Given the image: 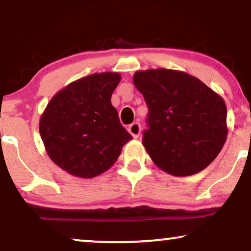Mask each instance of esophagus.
Instances as JSON below:
<instances>
[{
  "instance_id": "obj_1",
  "label": "esophagus",
  "mask_w": 251,
  "mask_h": 251,
  "mask_svg": "<svg viewBox=\"0 0 251 251\" xmlns=\"http://www.w3.org/2000/svg\"><path fill=\"white\" fill-rule=\"evenodd\" d=\"M128 131L130 132V135H131L133 138H138L140 135V131H142V128H140L139 123L135 122V123H131V125L129 126Z\"/></svg>"
}]
</instances>
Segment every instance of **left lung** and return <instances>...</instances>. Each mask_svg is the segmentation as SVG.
Wrapping results in <instances>:
<instances>
[{
	"instance_id": "8db88e82",
	"label": "left lung",
	"mask_w": 251,
	"mask_h": 251,
	"mask_svg": "<svg viewBox=\"0 0 251 251\" xmlns=\"http://www.w3.org/2000/svg\"><path fill=\"white\" fill-rule=\"evenodd\" d=\"M132 81L149 107L143 145L155 166L177 177L207 168L227 138L222 96L176 70L138 71Z\"/></svg>"
}]
</instances>
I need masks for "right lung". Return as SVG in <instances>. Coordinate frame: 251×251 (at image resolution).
<instances>
[{
    "label": "right lung",
    "mask_w": 251,
    "mask_h": 251,
    "mask_svg": "<svg viewBox=\"0 0 251 251\" xmlns=\"http://www.w3.org/2000/svg\"><path fill=\"white\" fill-rule=\"evenodd\" d=\"M120 81L116 72L78 78L58 91L41 115L47 154L72 176L88 179L105 173L132 139L111 102Z\"/></svg>",
    "instance_id": "right-lung-1"
}]
</instances>
